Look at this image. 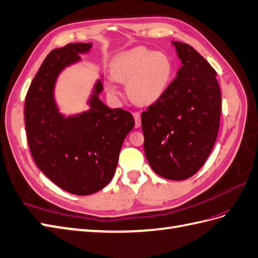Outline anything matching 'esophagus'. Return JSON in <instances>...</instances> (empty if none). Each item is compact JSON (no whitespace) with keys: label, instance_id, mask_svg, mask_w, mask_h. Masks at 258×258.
<instances>
[{"label":"esophagus","instance_id":"esophagus-1","mask_svg":"<svg viewBox=\"0 0 258 258\" xmlns=\"http://www.w3.org/2000/svg\"><path fill=\"white\" fill-rule=\"evenodd\" d=\"M134 118L136 120V128H140L141 125V116H140V112H134Z\"/></svg>","mask_w":258,"mask_h":258}]
</instances>
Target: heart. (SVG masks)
I'll return each mask as SVG.
<instances>
[{"label":"heart","mask_w":258,"mask_h":258,"mask_svg":"<svg viewBox=\"0 0 258 258\" xmlns=\"http://www.w3.org/2000/svg\"><path fill=\"white\" fill-rule=\"evenodd\" d=\"M107 91L120 95L116 82L127 83L129 98L139 106H150L161 98L171 79L172 67L167 56L143 47L128 50L112 61Z\"/></svg>","instance_id":"1"}]
</instances>
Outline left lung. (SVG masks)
Here are the masks:
<instances>
[{"label": "left lung", "mask_w": 258, "mask_h": 258, "mask_svg": "<svg viewBox=\"0 0 258 258\" xmlns=\"http://www.w3.org/2000/svg\"><path fill=\"white\" fill-rule=\"evenodd\" d=\"M181 67L161 98L141 114L144 152L160 176L183 180L202 167L217 140L221 92L217 73L187 43L172 41Z\"/></svg>", "instance_id": "1"}]
</instances>
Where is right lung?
<instances>
[{
  "instance_id": "1",
  "label": "right lung",
  "mask_w": 258,
  "mask_h": 258,
  "mask_svg": "<svg viewBox=\"0 0 258 258\" xmlns=\"http://www.w3.org/2000/svg\"><path fill=\"white\" fill-rule=\"evenodd\" d=\"M92 47V42H79L52 50L25 99V124L35 163L56 186L79 196L96 192L109 183L124 138L135 127L129 111L111 109L99 99L103 91L99 79L87 99L90 109L68 117L59 111L54 98L56 80Z\"/></svg>"
}]
</instances>
